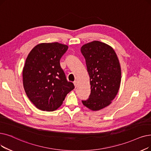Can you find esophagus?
I'll use <instances>...</instances> for the list:
<instances>
[{"label": "esophagus", "instance_id": "1", "mask_svg": "<svg viewBox=\"0 0 151 151\" xmlns=\"http://www.w3.org/2000/svg\"><path fill=\"white\" fill-rule=\"evenodd\" d=\"M73 84H74V85H75V88H76V87H77V81H75L74 82H73Z\"/></svg>", "mask_w": 151, "mask_h": 151}]
</instances>
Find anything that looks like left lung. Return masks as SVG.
Wrapping results in <instances>:
<instances>
[{
  "label": "left lung",
  "instance_id": "obj_1",
  "mask_svg": "<svg viewBox=\"0 0 151 151\" xmlns=\"http://www.w3.org/2000/svg\"><path fill=\"white\" fill-rule=\"evenodd\" d=\"M90 78L91 94L84 106L97 111L109 106L116 97L121 83V67L114 49L108 44L94 41L81 48Z\"/></svg>",
  "mask_w": 151,
  "mask_h": 151
}]
</instances>
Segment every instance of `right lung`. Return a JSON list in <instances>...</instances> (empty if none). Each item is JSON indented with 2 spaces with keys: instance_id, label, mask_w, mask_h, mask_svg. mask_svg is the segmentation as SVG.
<instances>
[{
  "instance_id": "1",
  "label": "right lung",
  "mask_w": 151,
  "mask_h": 151,
  "mask_svg": "<svg viewBox=\"0 0 151 151\" xmlns=\"http://www.w3.org/2000/svg\"><path fill=\"white\" fill-rule=\"evenodd\" d=\"M68 48L58 42L39 44L26 59L22 73L23 87L29 100L39 110H57L75 88L73 83L67 80L60 65Z\"/></svg>"
}]
</instances>
